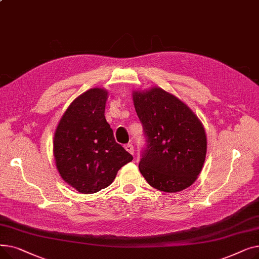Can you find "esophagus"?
Here are the masks:
<instances>
[{"mask_svg":"<svg viewBox=\"0 0 259 259\" xmlns=\"http://www.w3.org/2000/svg\"><path fill=\"white\" fill-rule=\"evenodd\" d=\"M125 149H126V150H127L129 153H131V154L134 153V147H133L132 144H127V145H125Z\"/></svg>","mask_w":259,"mask_h":259,"instance_id":"34e87169","label":"esophagus"}]
</instances>
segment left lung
Instances as JSON below:
<instances>
[{
	"label": "left lung",
	"instance_id": "obj_1",
	"mask_svg": "<svg viewBox=\"0 0 259 259\" xmlns=\"http://www.w3.org/2000/svg\"><path fill=\"white\" fill-rule=\"evenodd\" d=\"M132 97L146 139L141 173L159 191H183L197 180L205 162L202 124L185 103L161 88L133 91Z\"/></svg>",
	"mask_w": 259,
	"mask_h": 259
}]
</instances>
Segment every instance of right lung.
I'll use <instances>...</instances> for the list:
<instances>
[{
  "label": "right lung",
  "instance_id": "right-lung-1",
  "mask_svg": "<svg viewBox=\"0 0 259 259\" xmlns=\"http://www.w3.org/2000/svg\"><path fill=\"white\" fill-rule=\"evenodd\" d=\"M108 92L92 88L63 114L53 139V154L62 179L76 191L91 194L107 188L133 156L114 140L105 118Z\"/></svg>",
  "mask_w": 259,
  "mask_h": 259
}]
</instances>
